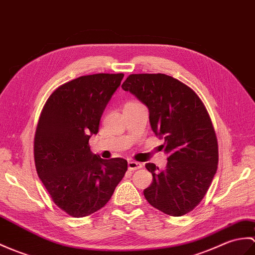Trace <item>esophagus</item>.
<instances>
[{
	"mask_svg": "<svg viewBox=\"0 0 255 255\" xmlns=\"http://www.w3.org/2000/svg\"><path fill=\"white\" fill-rule=\"evenodd\" d=\"M142 167V165L138 162H128V169L129 170H137Z\"/></svg>",
	"mask_w": 255,
	"mask_h": 255,
	"instance_id": "1",
	"label": "esophagus"
}]
</instances>
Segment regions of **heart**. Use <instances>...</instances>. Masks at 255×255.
Instances as JSON below:
<instances>
[{"mask_svg": "<svg viewBox=\"0 0 255 255\" xmlns=\"http://www.w3.org/2000/svg\"><path fill=\"white\" fill-rule=\"evenodd\" d=\"M132 103H135V102H128V103H126V104H132Z\"/></svg>", "mask_w": 255, "mask_h": 255, "instance_id": "obj_1", "label": "heart"}]
</instances>
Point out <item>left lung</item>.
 Masks as SVG:
<instances>
[{
	"label": "left lung",
	"instance_id": "8db88e82",
	"mask_svg": "<svg viewBox=\"0 0 255 255\" xmlns=\"http://www.w3.org/2000/svg\"><path fill=\"white\" fill-rule=\"evenodd\" d=\"M122 88L147 106L152 130L165 141L166 167L145 164L153 176L143 191L146 201L167 215L187 214L202 201L217 170V138L208 111L190 87L165 74L129 75Z\"/></svg>",
	"mask_w": 255,
	"mask_h": 255
}]
</instances>
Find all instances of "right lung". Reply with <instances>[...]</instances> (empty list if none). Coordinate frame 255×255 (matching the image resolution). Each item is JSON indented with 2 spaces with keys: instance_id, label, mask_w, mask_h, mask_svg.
Returning <instances> with one entry per match:
<instances>
[{
  "instance_id": "right-lung-1",
  "label": "right lung",
  "mask_w": 255,
  "mask_h": 255,
  "mask_svg": "<svg viewBox=\"0 0 255 255\" xmlns=\"http://www.w3.org/2000/svg\"><path fill=\"white\" fill-rule=\"evenodd\" d=\"M123 77L81 76L55 89L41 111L33 141L35 169L53 202L73 217L102 209L127 171L126 159H103L89 145Z\"/></svg>"
}]
</instances>
